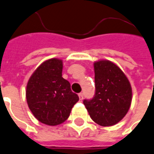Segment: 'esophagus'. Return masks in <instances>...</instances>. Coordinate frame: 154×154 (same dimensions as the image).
Returning <instances> with one entry per match:
<instances>
[{
  "mask_svg": "<svg viewBox=\"0 0 154 154\" xmlns=\"http://www.w3.org/2000/svg\"><path fill=\"white\" fill-rule=\"evenodd\" d=\"M79 100H82L83 98V92H80V93H79Z\"/></svg>",
  "mask_w": 154,
  "mask_h": 154,
  "instance_id": "1",
  "label": "esophagus"
}]
</instances>
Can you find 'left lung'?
Wrapping results in <instances>:
<instances>
[{"label": "left lung", "instance_id": "8db88e82", "mask_svg": "<svg viewBox=\"0 0 154 154\" xmlns=\"http://www.w3.org/2000/svg\"><path fill=\"white\" fill-rule=\"evenodd\" d=\"M96 92L84 100L91 118L101 126L117 124L127 114L132 101V88L126 75L116 64L108 60L94 63Z\"/></svg>", "mask_w": 154, "mask_h": 154}]
</instances>
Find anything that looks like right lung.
<instances>
[{
  "label": "right lung",
  "instance_id": "right-lung-1",
  "mask_svg": "<svg viewBox=\"0 0 154 154\" xmlns=\"http://www.w3.org/2000/svg\"><path fill=\"white\" fill-rule=\"evenodd\" d=\"M63 62L46 60L36 69L26 87V100L33 115L45 125L54 126L69 117L79 96L62 77Z\"/></svg>",
  "mask_w": 154,
  "mask_h": 154
}]
</instances>
